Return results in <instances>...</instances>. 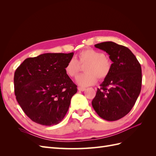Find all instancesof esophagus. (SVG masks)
<instances>
[{
	"mask_svg": "<svg viewBox=\"0 0 156 156\" xmlns=\"http://www.w3.org/2000/svg\"><path fill=\"white\" fill-rule=\"evenodd\" d=\"M85 90H86L85 88H83V87H78V90H79V91L83 92V91Z\"/></svg>",
	"mask_w": 156,
	"mask_h": 156,
	"instance_id": "1",
	"label": "esophagus"
}]
</instances>
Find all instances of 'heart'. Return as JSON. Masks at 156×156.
I'll use <instances>...</instances> for the list:
<instances>
[{"label": "heart", "instance_id": "heart-1", "mask_svg": "<svg viewBox=\"0 0 156 156\" xmlns=\"http://www.w3.org/2000/svg\"><path fill=\"white\" fill-rule=\"evenodd\" d=\"M81 65L87 64L84 68L85 73L78 75L76 82L79 86L88 87L95 84L98 78L105 79L111 69V61L102 52L88 49L80 52L78 58L73 57L66 65L65 72L69 77L76 76L81 68Z\"/></svg>", "mask_w": 156, "mask_h": 156}]
</instances>
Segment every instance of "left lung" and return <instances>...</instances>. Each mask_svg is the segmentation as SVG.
<instances>
[{"label":"left lung","mask_w":156,"mask_h":156,"mask_svg":"<svg viewBox=\"0 0 156 156\" xmlns=\"http://www.w3.org/2000/svg\"><path fill=\"white\" fill-rule=\"evenodd\" d=\"M105 51L112 62L111 72L92 101L101 119L115 121L128 114L139 96L142 72L139 61L125 46L112 41L94 45Z\"/></svg>","instance_id":"8db88e82"}]
</instances>
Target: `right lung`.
<instances>
[{
    "label": "right lung",
    "mask_w": 156,
    "mask_h": 156,
    "mask_svg": "<svg viewBox=\"0 0 156 156\" xmlns=\"http://www.w3.org/2000/svg\"><path fill=\"white\" fill-rule=\"evenodd\" d=\"M70 53H44L28 58L14 73L16 100L28 117L51 126L62 120L77 88L65 72Z\"/></svg>",
    "instance_id": "right-lung-1"
}]
</instances>
